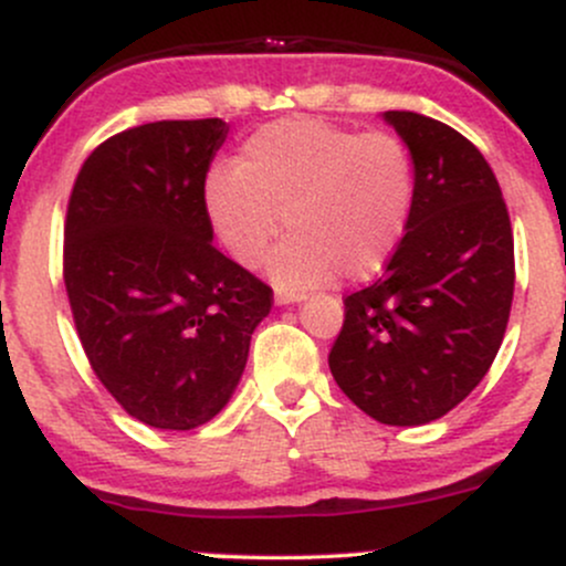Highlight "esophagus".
<instances>
[{
	"label": "esophagus",
	"mask_w": 566,
	"mask_h": 566,
	"mask_svg": "<svg viewBox=\"0 0 566 566\" xmlns=\"http://www.w3.org/2000/svg\"><path fill=\"white\" fill-rule=\"evenodd\" d=\"M274 301H276L279 305H290V303H297V301H303V295H301V292H287V290H276Z\"/></svg>",
	"instance_id": "1"
}]
</instances>
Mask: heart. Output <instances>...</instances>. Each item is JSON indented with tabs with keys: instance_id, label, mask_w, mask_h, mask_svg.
I'll return each instance as SVG.
<instances>
[{
	"instance_id": "b5f03b06",
	"label": "heart",
	"mask_w": 566,
	"mask_h": 566,
	"mask_svg": "<svg viewBox=\"0 0 566 566\" xmlns=\"http://www.w3.org/2000/svg\"><path fill=\"white\" fill-rule=\"evenodd\" d=\"M205 212L237 263L255 269L282 221L290 237L271 258L282 290L365 282L391 261L415 199V159L399 135L356 133L314 116L271 122L239 146L233 167L205 180Z\"/></svg>"
}]
</instances>
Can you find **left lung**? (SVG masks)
<instances>
[{
  "instance_id": "8db88e82",
  "label": "left lung",
  "mask_w": 566,
  "mask_h": 566,
  "mask_svg": "<svg viewBox=\"0 0 566 566\" xmlns=\"http://www.w3.org/2000/svg\"><path fill=\"white\" fill-rule=\"evenodd\" d=\"M386 119L412 151V212L382 276L343 301L329 369L369 418L423 426L495 361L516 282L513 231L495 172L469 138L415 112Z\"/></svg>"
}]
</instances>
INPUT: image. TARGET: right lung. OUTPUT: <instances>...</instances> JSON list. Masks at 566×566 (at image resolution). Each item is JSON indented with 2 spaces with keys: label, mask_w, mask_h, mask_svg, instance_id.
<instances>
[{
  "label": "right lung",
  "mask_w": 566,
  "mask_h": 566,
  "mask_svg": "<svg viewBox=\"0 0 566 566\" xmlns=\"http://www.w3.org/2000/svg\"><path fill=\"white\" fill-rule=\"evenodd\" d=\"M223 119L116 133L84 159L63 226V282L95 378L140 423L191 431L242 378L274 290L212 247L207 170Z\"/></svg>",
  "instance_id": "obj_1"
}]
</instances>
